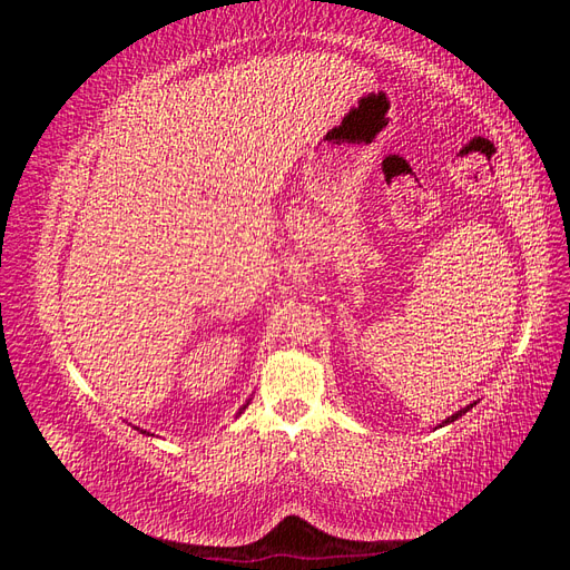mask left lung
<instances>
[{
	"label": "left lung",
	"mask_w": 570,
	"mask_h": 570,
	"mask_svg": "<svg viewBox=\"0 0 570 570\" xmlns=\"http://www.w3.org/2000/svg\"><path fill=\"white\" fill-rule=\"evenodd\" d=\"M469 409H473V404H469V406H465V409H461V411L452 413V416H450V419H444V423H442V425H446V423H454V421H456V419H461V416H463V413H465V411H469ZM442 425H440V428H442Z\"/></svg>",
	"instance_id": "left-lung-1"
}]
</instances>
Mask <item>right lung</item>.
Segmentation results:
<instances>
[{
    "label": "right lung",
    "instance_id": "1",
    "mask_svg": "<svg viewBox=\"0 0 570 570\" xmlns=\"http://www.w3.org/2000/svg\"><path fill=\"white\" fill-rule=\"evenodd\" d=\"M247 406H249V402H247V404H245V406H243V409H239V411H237V416H239V413H243V411H245V409H247ZM142 433H147V430H142ZM147 435H149V433H147Z\"/></svg>",
    "mask_w": 570,
    "mask_h": 570
}]
</instances>
